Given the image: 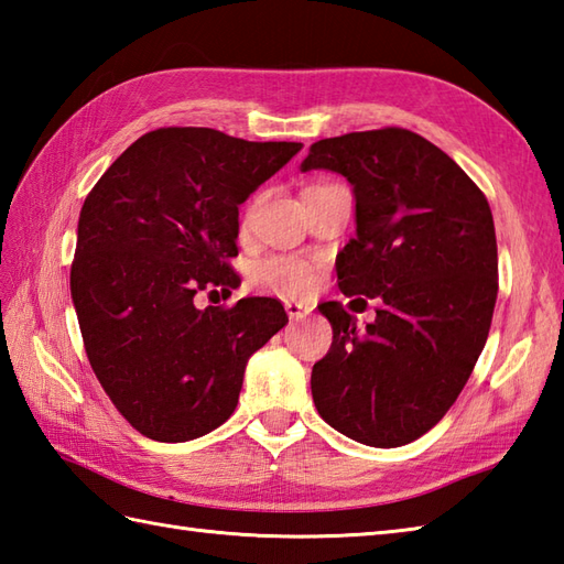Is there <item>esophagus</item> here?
<instances>
[{
	"label": "esophagus",
	"mask_w": 564,
	"mask_h": 564,
	"mask_svg": "<svg viewBox=\"0 0 564 564\" xmlns=\"http://www.w3.org/2000/svg\"><path fill=\"white\" fill-rule=\"evenodd\" d=\"M285 313H289L291 319H303L310 315V307L301 303H285Z\"/></svg>",
	"instance_id": "1"
}]
</instances>
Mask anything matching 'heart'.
Masks as SVG:
<instances>
[{"label": "heart", "mask_w": 564, "mask_h": 564, "mask_svg": "<svg viewBox=\"0 0 564 564\" xmlns=\"http://www.w3.org/2000/svg\"><path fill=\"white\" fill-rule=\"evenodd\" d=\"M249 285L259 293L297 297L315 285V267L301 257L271 254L251 263Z\"/></svg>", "instance_id": "b5f03b06"}]
</instances>
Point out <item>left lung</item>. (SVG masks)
Returning <instances> with one entry per match:
<instances>
[{
    "label": "left lung",
    "instance_id": "8db88e82",
    "mask_svg": "<svg viewBox=\"0 0 564 564\" xmlns=\"http://www.w3.org/2000/svg\"><path fill=\"white\" fill-rule=\"evenodd\" d=\"M301 170L354 186L339 289L380 301L366 327L337 301L319 305L334 337L310 378L315 406L358 443L404 446L441 422L485 349L497 303L492 210L446 152L404 128L319 140Z\"/></svg>",
    "mask_w": 564,
    "mask_h": 564
}]
</instances>
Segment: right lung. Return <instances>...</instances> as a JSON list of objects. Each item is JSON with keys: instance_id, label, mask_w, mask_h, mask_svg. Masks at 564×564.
<instances>
[{"instance_id": "right-lung-1", "label": "right lung", "mask_w": 564, "mask_h": 564, "mask_svg": "<svg viewBox=\"0 0 564 564\" xmlns=\"http://www.w3.org/2000/svg\"><path fill=\"white\" fill-rule=\"evenodd\" d=\"M303 142H249L213 128L138 138L89 191L69 271L84 349L142 436L182 443L235 412L249 356L289 315L273 297L198 310L237 289L239 203Z\"/></svg>"}]
</instances>
